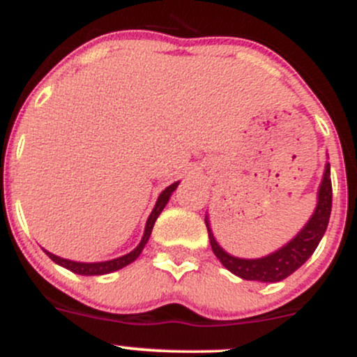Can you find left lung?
I'll return each instance as SVG.
<instances>
[{"label": "left lung", "instance_id": "8db88e82", "mask_svg": "<svg viewBox=\"0 0 357 357\" xmlns=\"http://www.w3.org/2000/svg\"><path fill=\"white\" fill-rule=\"evenodd\" d=\"M331 208H333V184H331V165L327 162L321 186H319L317 191V206H315L314 215L310 216L305 227L289 243L267 257L238 258L230 255L220 247L218 241L213 236L208 216L204 218V223H206L208 228L213 253L225 268H228L231 273L243 278V280L270 282V284H273V282H280L292 275L297 268H301L309 260V257L317 248L319 241L322 240L324 233L327 230Z\"/></svg>", "mask_w": 357, "mask_h": 357}]
</instances>
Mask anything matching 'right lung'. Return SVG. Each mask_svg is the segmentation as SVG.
<instances>
[{
	"label": "right lung",
	"instance_id": "add662e5",
	"mask_svg": "<svg viewBox=\"0 0 357 357\" xmlns=\"http://www.w3.org/2000/svg\"><path fill=\"white\" fill-rule=\"evenodd\" d=\"M178 184H179V181L173 183L171 186H167L166 190L161 192V195H159L154 210L151 211L149 218H147V221H146L144 235H142L141 243H139L137 247L132 250V252L127 253V255L114 258V260H107V261H93V264H85V261H73V260H67V258H60V257L53 255V253H50V252H47V250H45V253H47V255L50 257L55 264L61 265V267L70 270V272H73V273H79V275H104V273H110V272H116V270L124 268L126 265L132 264V261L136 260L139 255H141L142 248L146 247L147 240H149V236H151V231H153L155 220H158V216L161 215V211L165 210V206L167 204V202H169L173 191L178 188Z\"/></svg>",
	"mask_w": 357,
	"mask_h": 357
}]
</instances>
